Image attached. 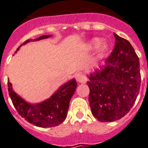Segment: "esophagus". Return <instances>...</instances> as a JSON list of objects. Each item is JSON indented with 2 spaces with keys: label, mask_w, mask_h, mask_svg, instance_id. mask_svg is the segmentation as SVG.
<instances>
[{
  "label": "esophagus",
  "mask_w": 148,
  "mask_h": 148,
  "mask_svg": "<svg viewBox=\"0 0 148 148\" xmlns=\"http://www.w3.org/2000/svg\"><path fill=\"white\" fill-rule=\"evenodd\" d=\"M75 78L79 83H86L87 82V77L82 72H78L75 74Z\"/></svg>",
  "instance_id": "1"
}]
</instances>
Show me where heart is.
Returning <instances> with one entry per match:
<instances>
[{"label": "heart", "mask_w": 148, "mask_h": 148, "mask_svg": "<svg viewBox=\"0 0 148 148\" xmlns=\"http://www.w3.org/2000/svg\"><path fill=\"white\" fill-rule=\"evenodd\" d=\"M99 42V39L98 38H94L91 40V42H90V47H94V46H97L98 43ZM108 51V46L106 44V43H102L100 45L99 48V50H98V53H99V55L100 57L103 56L104 54H106V51Z\"/></svg>", "instance_id": "heart-1"}]
</instances>
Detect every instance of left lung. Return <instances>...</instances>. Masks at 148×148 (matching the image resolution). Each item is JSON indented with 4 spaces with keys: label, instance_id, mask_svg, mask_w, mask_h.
<instances>
[{
    "label": "left lung",
    "instance_id": "8db88e82",
    "mask_svg": "<svg viewBox=\"0 0 148 148\" xmlns=\"http://www.w3.org/2000/svg\"><path fill=\"white\" fill-rule=\"evenodd\" d=\"M114 35L115 46L109 58L88 75L90 110L102 122H114L126 115L140 89L139 58L128 40Z\"/></svg>",
    "mask_w": 148,
    "mask_h": 148
}]
</instances>
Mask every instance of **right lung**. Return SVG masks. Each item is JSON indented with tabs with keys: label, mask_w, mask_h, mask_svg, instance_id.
<instances>
[{
	"label": "right lung",
	"mask_w": 148,
	"mask_h": 148,
	"mask_svg": "<svg viewBox=\"0 0 148 148\" xmlns=\"http://www.w3.org/2000/svg\"><path fill=\"white\" fill-rule=\"evenodd\" d=\"M51 35H42L33 41L46 39ZM32 40H27L17 49ZM75 79L68 81L62 85L49 99L39 103L28 102L16 94L12 87V83L8 82V90L14 108L18 114L29 123L40 127H50L59 125L66 119L69 110V102L77 88Z\"/></svg>",
	"instance_id": "1"
}]
</instances>
